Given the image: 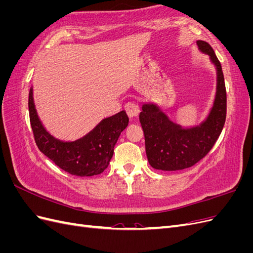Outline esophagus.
<instances>
[{
	"mask_svg": "<svg viewBox=\"0 0 253 253\" xmlns=\"http://www.w3.org/2000/svg\"><path fill=\"white\" fill-rule=\"evenodd\" d=\"M125 110L127 114V116L129 118H136L138 117V115L140 113V110H139V106L137 103L135 102H127L126 105H125Z\"/></svg>",
	"mask_w": 253,
	"mask_h": 253,
	"instance_id": "esophagus-1",
	"label": "esophagus"
}]
</instances>
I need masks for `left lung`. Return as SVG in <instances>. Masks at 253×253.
<instances>
[{"mask_svg": "<svg viewBox=\"0 0 253 253\" xmlns=\"http://www.w3.org/2000/svg\"><path fill=\"white\" fill-rule=\"evenodd\" d=\"M200 49L210 55L217 68V91L214 106L200 126L183 129L174 125L154 104H143L139 121L144 134L145 153L157 170L176 171L194 166L213 148L223 131L227 114L224 74L209 43L197 41Z\"/></svg>", "mask_w": 253, "mask_h": 253, "instance_id": "obj_1", "label": "left lung"}]
</instances>
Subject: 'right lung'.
<instances>
[{"label": "right lung", "instance_id": "right-lung-1", "mask_svg": "<svg viewBox=\"0 0 253 253\" xmlns=\"http://www.w3.org/2000/svg\"><path fill=\"white\" fill-rule=\"evenodd\" d=\"M30 126L37 147L53 164L76 176H93L108 168L114 147L121 132L127 126L128 117L125 111L103 119L93 131L73 142H62L50 136L38 118L33 89L28 95Z\"/></svg>", "mask_w": 253, "mask_h": 253}]
</instances>
